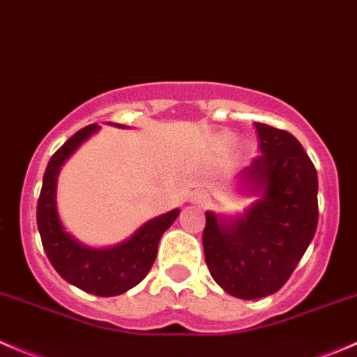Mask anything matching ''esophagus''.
Here are the masks:
<instances>
[{
	"instance_id": "obj_1",
	"label": "esophagus",
	"mask_w": 357,
	"mask_h": 357,
	"mask_svg": "<svg viewBox=\"0 0 357 357\" xmlns=\"http://www.w3.org/2000/svg\"><path fill=\"white\" fill-rule=\"evenodd\" d=\"M207 200H209V195L206 192H195L192 195V202L197 206H204V204H207Z\"/></svg>"
}]
</instances>
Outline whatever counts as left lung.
Returning <instances> with one entry per match:
<instances>
[{
	"label": "left lung",
	"mask_w": 357,
	"mask_h": 357,
	"mask_svg": "<svg viewBox=\"0 0 357 357\" xmlns=\"http://www.w3.org/2000/svg\"><path fill=\"white\" fill-rule=\"evenodd\" d=\"M261 153L238 174L245 195H259L244 214L206 213L204 256L214 281L231 296L256 300L279 291L317 228V172L293 134L255 123Z\"/></svg>",
	"instance_id": "left-lung-1"
}]
</instances>
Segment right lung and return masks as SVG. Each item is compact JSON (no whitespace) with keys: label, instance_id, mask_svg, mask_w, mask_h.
<instances>
[{"label":"right lung","instance_id":"add662e5","mask_svg":"<svg viewBox=\"0 0 357 357\" xmlns=\"http://www.w3.org/2000/svg\"><path fill=\"white\" fill-rule=\"evenodd\" d=\"M98 130V123L83 127L52 155L43 174L36 221L45 252L62 279L92 295L116 296L129 291L146 278L157 258L162 234L174 223L179 209L146 221L127 241L113 248H89L68 234L61 223L55 200L59 171L83 141Z\"/></svg>","mask_w":357,"mask_h":357}]
</instances>
